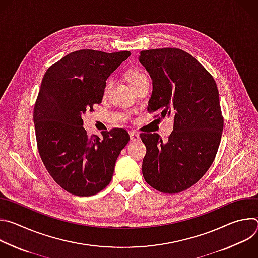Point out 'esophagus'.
Instances as JSON below:
<instances>
[{
  "label": "esophagus",
  "mask_w": 258,
  "mask_h": 258,
  "mask_svg": "<svg viewBox=\"0 0 258 258\" xmlns=\"http://www.w3.org/2000/svg\"><path fill=\"white\" fill-rule=\"evenodd\" d=\"M130 138H131L132 141H139L140 140V135L137 132L132 131V132H130Z\"/></svg>",
  "instance_id": "esophagus-1"
}]
</instances>
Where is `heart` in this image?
<instances>
[{
    "mask_svg": "<svg viewBox=\"0 0 258 258\" xmlns=\"http://www.w3.org/2000/svg\"><path fill=\"white\" fill-rule=\"evenodd\" d=\"M125 78L127 80V82L131 84V86L134 88L136 87L140 82L144 81L145 79H147L146 75L144 72H142L141 70L139 69H136V68H130L126 70L125 72ZM112 84H113V80L110 78L106 81L105 83V86H104V89H103V94L104 96H107L110 92V90H111L112 88Z\"/></svg>",
    "mask_w": 258,
    "mask_h": 258,
    "instance_id": "b5f03b06",
    "label": "heart"
}]
</instances>
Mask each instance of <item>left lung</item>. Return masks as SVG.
Listing matches in <instances>:
<instances>
[{"mask_svg": "<svg viewBox=\"0 0 258 258\" xmlns=\"http://www.w3.org/2000/svg\"><path fill=\"white\" fill-rule=\"evenodd\" d=\"M139 60L153 82L148 112L173 116L166 142L157 134L140 135L147 150L143 176L155 190L176 194L195 185L215 158L224 128L218 90L205 67L183 50H146Z\"/></svg>", "mask_w": 258, "mask_h": 258, "instance_id": "1", "label": "left lung"}]
</instances>
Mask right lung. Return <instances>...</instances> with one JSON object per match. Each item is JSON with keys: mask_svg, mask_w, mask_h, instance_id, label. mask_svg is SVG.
I'll list each match as a JSON object with an SVG mask.
<instances>
[{"mask_svg": "<svg viewBox=\"0 0 258 258\" xmlns=\"http://www.w3.org/2000/svg\"><path fill=\"white\" fill-rule=\"evenodd\" d=\"M131 55L83 49L51 65L33 107L42 161L58 185L76 196H92L111 181L116 159L130 141L124 128L89 136L82 115L103 99L106 80Z\"/></svg>", "mask_w": 258, "mask_h": 258, "instance_id": "obj_1", "label": "right lung"}]
</instances>
